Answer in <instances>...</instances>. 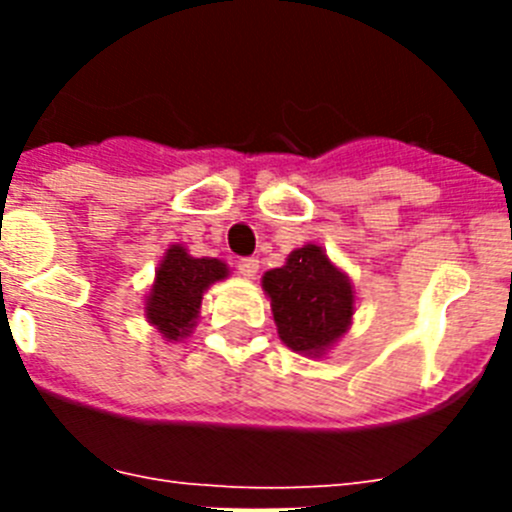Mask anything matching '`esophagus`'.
I'll return each instance as SVG.
<instances>
[{
    "label": "esophagus",
    "mask_w": 512,
    "mask_h": 512,
    "mask_svg": "<svg viewBox=\"0 0 512 512\" xmlns=\"http://www.w3.org/2000/svg\"><path fill=\"white\" fill-rule=\"evenodd\" d=\"M238 271H241L246 279H253L256 277V271H259V259H256V256H243V259H238Z\"/></svg>",
    "instance_id": "obj_1"
}]
</instances>
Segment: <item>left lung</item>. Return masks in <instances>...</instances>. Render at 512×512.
<instances>
[{"label": "left lung", "mask_w": 512, "mask_h": 512, "mask_svg": "<svg viewBox=\"0 0 512 512\" xmlns=\"http://www.w3.org/2000/svg\"><path fill=\"white\" fill-rule=\"evenodd\" d=\"M264 289L279 338L300 354H323L354 315L351 284L315 243L289 253L282 269L266 271Z\"/></svg>", "instance_id": "left-lung-1"}]
</instances>
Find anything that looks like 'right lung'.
Segmentation results:
<instances>
[{
	"label": "right lung",
	"mask_w": 512,
	"mask_h": 512,
	"mask_svg": "<svg viewBox=\"0 0 512 512\" xmlns=\"http://www.w3.org/2000/svg\"><path fill=\"white\" fill-rule=\"evenodd\" d=\"M228 269L217 259H194L182 246H171L164 264L156 271V284L146 302V315L164 338L176 341L187 336L200 310L202 292Z\"/></svg>",
	"instance_id": "add662e5"
}]
</instances>
